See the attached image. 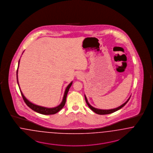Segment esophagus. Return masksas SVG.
<instances>
[{"mask_svg": "<svg viewBox=\"0 0 153 153\" xmlns=\"http://www.w3.org/2000/svg\"><path fill=\"white\" fill-rule=\"evenodd\" d=\"M76 76H77L78 78H83V75H82V74H80V73H78L77 74Z\"/></svg>", "mask_w": 153, "mask_h": 153, "instance_id": "1", "label": "esophagus"}]
</instances>
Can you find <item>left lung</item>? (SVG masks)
<instances>
[{"label": "left lung", "instance_id": "obj_1", "mask_svg": "<svg viewBox=\"0 0 153 153\" xmlns=\"http://www.w3.org/2000/svg\"><path fill=\"white\" fill-rule=\"evenodd\" d=\"M85 100H86V103L87 104V105L88 106V107L91 108V110H92L93 111L94 113H97L98 114H100V115H105V114H111V113H114V112H115L118 110H119L120 108H122L128 102V101L130 100L131 96L128 98V99L127 100L126 102L125 103H124L123 104H122L121 106L118 107H117V108H113V109H110V110H102V109H99V108H95L94 107L92 106L91 105H90V103H88L87 99L86 97V95H85Z\"/></svg>", "mask_w": 153, "mask_h": 153}]
</instances>
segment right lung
I'll list each match as a JSON object with an SVG mask.
<instances>
[{"instance_id":"add662e5","label":"right lung","mask_w":153,"mask_h":153,"mask_svg":"<svg viewBox=\"0 0 153 153\" xmlns=\"http://www.w3.org/2000/svg\"><path fill=\"white\" fill-rule=\"evenodd\" d=\"M19 62H20V59H19V62H18V69H17V71H16L17 82H18V85L19 87L20 93H21L22 96V97H23V99L24 100V101L25 102V103H26L27 105L30 108H31L33 110L36 111V113L42 114H43V115H52V114H55L58 113V111H59L60 110L64 107L65 103H66L67 95V93H68V90H69L70 87L72 85L73 82H71L67 86L66 88V90H65V91L64 95H63V98L62 101V102L60 103V104L59 105H58V106L53 107V108H48V107L40 106H38V105H35V104L31 103V102H30L24 96L23 94L22 93V91H21V90H20L19 85V82H18V68H19Z\"/></svg>"}]
</instances>
